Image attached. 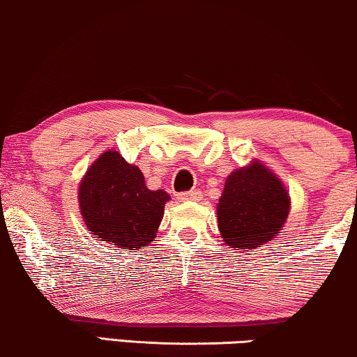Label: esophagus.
Returning a JSON list of instances; mask_svg holds the SVG:
<instances>
[{
	"label": "esophagus",
	"instance_id": "34e87169",
	"mask_svg": "<svg viewBox=\"0 0 357 357\" xmlns=\"http://www.w3.org/2000/svg\"><path fill=\"white\" fill-rule=\"evenodd\" d=\"M202 192H198V190H190V192H185V193H180L178 195V199L180 202H198V199H202Z\"/></svg>",
	"mask_w": 357,
	"mask_h": 357
}]
</instances>
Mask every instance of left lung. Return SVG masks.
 I'll use <instances>...</instances> for the list:
<instances>
[{
  "label": "left lung",
  "instance_id": "left-lung-1",
  "mask_svg": "<svg viewBox=\"0 0 357 357\" xmlns=\"http://www.w3.org/2000/svg\"><path fill=\"white\" fill-rule=\"evenodd\" d=\"M291 209L284 183L260 160L226 178L218 203V227L227 245L253 250L278 236Z\"/></svg>",
  "mask_w": 357,
  "mask_h": 357
}]
</instances>
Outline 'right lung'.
Instances as JSON below:
<instances>
[{"label": "right lung", "instance_id": "obj_1", "mask_svg": "<svg viewBox=\"0 0 357 357\" xmlns=\"http://www.w3.org/2000/svg\"><path fill=\"white\" fill-rule=\"evenodd\" d=\"M170 199L149 190L144 175L119 151H105L79 183L77 202L86 227L102 242L138 250L155 237Z\"/></svg>", "mask_w": 357, "mask_h": 357}]
</instances>
